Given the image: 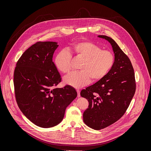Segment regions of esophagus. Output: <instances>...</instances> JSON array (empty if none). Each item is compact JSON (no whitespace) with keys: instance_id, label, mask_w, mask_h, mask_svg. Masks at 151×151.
<instances>
[{"instance_id":"obj_1","label":"esophagus","mask_w":151,"mask_h":151,"mask_svg":"<svg viewBox=\"0 0 151 151\" xmlns=\"http://www.w3.org/2000/svg\"><path fill=\"white\" fill-rule=\"evenodd\" d=\"M77 93H78V97H80V90L79 89H77L76 90Z\"/></svg>"}]
</instances>
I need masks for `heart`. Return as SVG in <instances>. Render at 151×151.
Listing matches in <instances>:
<instances>
[{
	"mask_svg": "<svg viewBox=\"0 0 151 151\" xmlns=\"http://www.w3.org/2000/svg\"><path fill=\"white\" fill-rule=\"evenodd\" d=\"M70 50L76 57L83 59L80 71H73L64 79L65 83L76 88L88 85L92 79L98 81L104 78L114 64L115 56L109 50H102L100 46L91 41L73 43ZM72 55L67 50L60 51L56 56L55 63L63 73L70 72Z\"/></svg>",
	"mask_w": 151,
	"mask_h": 151,
	"instance_id": "b5f03b06",
	"label": "heart"
}]
</instances>
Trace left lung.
<instances>
[{
  "label": "left lung",
  "mask_w": 151,
  "mask_h": 151,
  "mask_svg": "<svg viewBox=\"0 0 151 151\" xmlns=\"http://www.w3.org/2000/svg\"><path fill=\"white\" fill-rule=\"evenodd\" d=\"M99 37L111 45L115 62L104 78L80 92L81 96L89 102L83 121L96 130L107 127L119 120L129 108L136 90L135 73L129 58L111 38L104 35Z\"/></svg>",
  "instance_id": "8db88e82"
}]
</instances>
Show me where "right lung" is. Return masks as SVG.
I'll return each mask as SVG.
<instances>
[{
  "mask_svg": "<svg viewBox=\"0 0 151 151\" xmlns=\"http://www.w3.org/2000/svg\"><path fill=\"white\" fill-rule=\"evenodd\" d=\"M55 42L33 44L18 60L14 69L16 100L22 113L37 126L49 128L58 124L65 109L77 96L75 88H55L62 78L52 57Z\"/></svg>",
  "mask_w": 151,
  "mask_h": 151,
  "instance_id": "right-lung-1",
  "label": "right lung"
}]
</instances>
